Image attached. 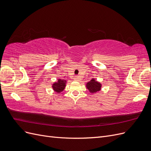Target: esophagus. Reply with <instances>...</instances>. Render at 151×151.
Listing matches in <instances>:
<instances>
[{
	"label": "esophagus",
	"mask_w": 151,
	"mask_h": 151,
	"mask_svg": "<svg viewBox=\"0 0 151 151\" xmlns=\"http://www.w3.org/2000/svg\"><path fill=\"white\" fill-rule=\"evenodd\" d=\"M74 79L75 81H77V80H78V77H75Z\"/></svg>",
	"instance_id": "esophagus-1"
}]
</instances>
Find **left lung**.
<instances>
[{"label": "left lung", "mask_w": 151, "mask_h": 151, "mask_svg": "<svg viewBox=\"0 0 151 151\" xmlns=\"http://www.w3.org/2000/svg\"><path fill=\"white\" fill-rule=\"evenodd\" d=\"M86 88L89 90L91 93H96L101 89V84L99 82L97 81L94 78H93L90 81H89L86 85Z\"/></svg>", "instance_id": "left-lung-1"}]
</instances>
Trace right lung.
<instances>
[{
	"label": "right lung",
	"instance_id": "obj_1",
	"mask_svg": "<svg viewBox=\"0 0 151 151\" xmlns=\"http://www.w3.org/2000/svg\"><path fill=\"white\" fill-rule=\"evenodd\" d=\"M66 80L58 79L57 82H55L52 84V88L55 92H56L57 93H60L64 90L66 86Z\"/></svg>",
	"mask_w": 151,
	"mask_h": 151
}]
</instances>
